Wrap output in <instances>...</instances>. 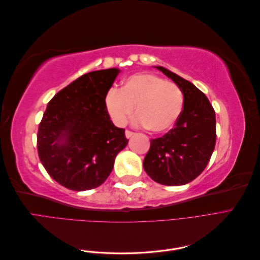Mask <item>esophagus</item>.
<instances>
[{
  "label": "esophagus",
  "mask_w": 260,
  "mask_h": 260,
  "mask_svg": "<svg viewBox=\"0 0 260 260\" xmlns=\"http://www.w3.org/2000/svg\"><path fill=\"white\" fill-rule=\"evenodd\" d=\"M133 135H135V132H132L130 130H125V138H127V139L131 138Z\"/></svg>",
  "instance_id": "34e87169"
}]
</instances>
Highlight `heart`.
<instances>
[{"label": "heart", "instance_id": "b5f03b06", "mask_svg": "<svg viewBox=\"0 0 260 260\" xmlns=\"http://www.w3.org/2000/svg\"><path fill=\"white\" fill-rule=\"evenodd\" d=\"M105 104L116 124L127 123L137 106V122L151 132L162 133L178 121L184 96L174 82L153 74H137L125 79L121 90H109Z\"/></svg>", "mask_w": 260, "mask_h": 260}]
</instances>
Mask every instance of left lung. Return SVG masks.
Instances as JSON below:
<instances>
[{
  "label": "left lung",
  "instance_id": "8db88e82",
  "mask_svg": "<svg viewBox=\"0 0 260 260\" xmlns=\"http://www.w3.org/2000/svg\"><path fill=\"white\" fill-rule=\"evenodd\" d=\"M181 89L184 104L175 127L152 139L143 167L157 183L183 185L198 178L208 165L216 145V115L201 90L170 70L157 66Z\"/></svg>",
  "mask_w": 260,
  "mask_h": 260
}]
</instances>
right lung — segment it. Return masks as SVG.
Wrapping results in <instances>:
<instances>
[{
    "mask_svg": "<svg viewBox=\"0 0 260 260\" xmlns=\"http://www.w3.org/2000/svg\"><path fill=\"white\" fill-rule=\"evenodd\" d=\"M119 70H96L78 78L49 102L39 124L38 154L48 174L73 191L92 190L111 175L117 154L128 144L105 99Z\"/></svg>",
    "mask_w": 260,
    "mask_h": 260,
    "instance_id": "add662e5",
    "label": "right lung"
}]
</instances>
